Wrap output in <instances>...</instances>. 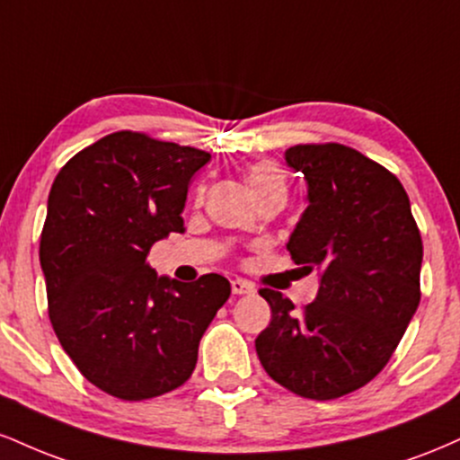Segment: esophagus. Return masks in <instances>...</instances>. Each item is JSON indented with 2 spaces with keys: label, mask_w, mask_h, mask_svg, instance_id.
I'll list each match as a JSON object with an SVG mask.
<instances>
[{
  "label": "esophagus",
  "mask_w": 460,
  "mask_h": 460,
  "mask_svg": "<svg viewBox=\"0 0 460 460\" xmlns=\"http://www.w3.org/2000/svg\"><path fill=\"white\" fill-rule=\"evenodd\" d=\"M231 292L237 294V296H242V294H252L255 292V285L244 281V279H234V281H231Z\"/></svg>",
  "instance_id": "obj_1"
}]
</instances>
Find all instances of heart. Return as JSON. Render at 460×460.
<instances>
[{
    "mask_svg": "<svg viewBox=\"0 0 460 460\" xmlns=\"http://www.w3.org/2000/svg\"><path fill=\"white\" fill-rule=\"evenodd\" d=\"M248 186H251L252 192H255L257 199L266 197V194H285L288 192V186H285V175L281 168L274 162H257L248 168L246 172Z\"/></svg>",
    "mask_w": 460,
    "mask_h": 460,
    "instance_id": "b5f03b06",
    "label": "heart"
}]
</instances>
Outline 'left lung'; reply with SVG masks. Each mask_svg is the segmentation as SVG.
Returning <instances> with one entry per match:
<instances>
[{
  "label": "left lung",
  "instance_id": "8db88e82",
  "mask_svg": "<svg viewBox=\"0 0 460 460\" xmlns=\"http://www.w3.org/2000/svg\"><path fill=\"white\" fill-rule=\"evenodd\" d=\"M285 162L307 179L309 200L288 251L305 272L318 268L320 289L300 311L260 289L272 320L257 357L292 394L341 398L372 381L402 340L424 246L402 183L381 164L337 142L289 146Z\"/></svg>",
  "mask_w": 460,
  "mask_h": 460
}]
</instances>
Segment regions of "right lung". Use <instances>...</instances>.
Segmentation results:
<instances>
[{
    "label": "right lung",
    "instance_id": "right-lung-1",
    "mask_svg": "<svg viewBox=\"0 0 460 460\" xmlns=\"http://www.w3.org/2000/svg\"><path fill=\"white\" fill-rule=\"evenodd\" d=\"M209 153L114 131L58 172L40 234L49 320L86 381L149 400L192 376L199 341L231 285L157 277L151 246L183 234L188 183Z\"/></svg>",
    "mask_w": 460,
    "mask_h": 460
}]
</instances>
